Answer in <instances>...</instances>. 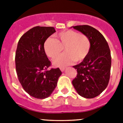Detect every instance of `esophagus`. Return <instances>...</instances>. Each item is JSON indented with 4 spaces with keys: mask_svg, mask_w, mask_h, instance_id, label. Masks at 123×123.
I'll list each match as a JSON object with an SVG mask.
<instances>
[{
    "mask_svg": "<svg viewBox=\"0 0 123 123\" xmlns=\"http://www.w3.org/2000/svg\"><path fill=\"white\" fill-rule=\"evenodd\" d=\"M60 70L62 71H63L64 70H65V67H60Z\"/></svg>",
    "mask_w": 123,
    "mask_h": 123,
    "instance_id": "obj_1",
    "label": "esophagus"
}]
</instances>
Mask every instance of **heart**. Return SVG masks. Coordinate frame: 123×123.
<instances>
[{
    "instance_id": "heart-1",
    "label": "heart",
    "mask_w": 123,
    "mask_h": 123,
    "mask_svg": "<svg viewBox=\"0 0 123 123\" xmlns=\"http://www.w3.org/2000/svg\"><path fill=\"white\" fill-rule=\"evenodd\" d=\"M65 53L56 56L53 63L56 67H63L73 62H78L86 58L91 47V40L83 33L74 30H66L55 35V39L47 38L44 42V50L49 57L54 58L62 50Z\"/></svg>"
}]
</instances>
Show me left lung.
<instances>
[{
    "label": "left lung",
    "mask_w": 123,
    "mask_h": 123,
    "mask_svg": "<svg viewBox=\"0 0 123 123\" xmlns=\"http://www.w3.org/2000/svg\"><path fill=\"white\" fill-rule=\"evenodd\" d=\"M73 28L89 37L91 47L86 58L73 67L78 74L72 84L79 95L84 98H94L106 89L109 82L111 65L110 50L104 36L93 27L80 25Z\"/></svg>",
    "instance_id": "left-lung-1"
}]
</instances>
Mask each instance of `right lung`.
Returning a JSON list of instances; mask_svg holds the SVG:
<instances>
[{
  "mask_svg": "<svg viewBox=\"0 0 123 123\" xmlns=\"http://www.w3.org/2000/svg\"><path fill=\"white\" fill-rule=\"evenodd\" d=\"M55 32L54 27H34L18 41L15 54L16 71L23 89L34 98L49 97L57 84L62 71L51 68L44 50L45 40Z\"/></svg>",
  "mask_w": 123,
  "mask_h": 123,
  "instance_id": "obj_1",
  "label": "right lung"
}]
</instances>
